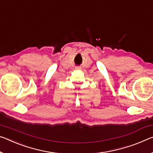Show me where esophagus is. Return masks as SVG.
<instances>
[{
    "mask_svg": "<svg viewBox=\"0 0 153 153\" xmlns=\"http://www.w3.org/2000/svg\"><path fill=\"white\" fill-rule=\"evenodd\" d=\"M76 69H77V70H79V69H81V67H78V66H77V67H76Z\"/></svg>",
    "mask_w": 153,
    "mask_h": 153,
    "instance_id": "1",
    "label": "esophagus"
}]
</instances>
